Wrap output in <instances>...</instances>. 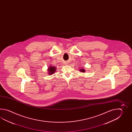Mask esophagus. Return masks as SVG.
<instances>
[{
	"mask_svg": "<svg viewBox=\"0 0 132 132\" xmlns=\"http://www.w3.org/2000/svg\"><path fill=\"white\" fill-rule=\"evenodd\" d=\"M66 63V64H67V63Z\"/></svg>",
	"mask_w": 132,
	"mask_h": 132,
	"instance_id": "1",
	"label": "esophagus"
}]
</instances>
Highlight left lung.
Returning a JSON list of instances; mask_svg holds the SVG:
<instances>
[{"instance_id": "8db88e82", "label": "left lung", "mask_w": 132, "mask_h": 132, "mask_svg": "<svg viewBox=\"0 0 132 132\" xmlns=\"http://www.w3.org/2000/svg\"><path fill=\"white\" fill-rule=\"evenodd\" d=\"M80 71L81 72H82V73H84L85 72V70L84 69H82V68H80Z\"/></svg>"}]
</instances>
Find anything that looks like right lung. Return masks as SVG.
<instances>
[{"instance_id":"1","label":"right lung","mask_w":132,"mask_h":132,"mask_svg":"<svg viewBox=\"0 0 132 132\" xmlns=\"http://www.w3.org/2000/svg\"><path fill=\"white\" fill-rule=\"evenodd\" d=\"M56 67H55V66H52L51 65L49 67H48V75L51 76L54 74V73H55L56 71Z\"/></svg>"}]
</instances>
